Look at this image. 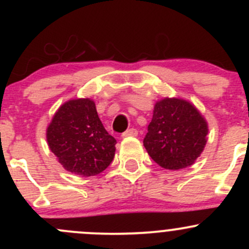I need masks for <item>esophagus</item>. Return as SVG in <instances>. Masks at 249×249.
<instances>
[{
	"label": "esophagus",
	"mask_w": 249,
	"mask_h": 249,
	"mask_svg": "<svg viewBox=\"0 0 249 249\" xmlns=\"http://www.w3.org/2000/svg\"><path fill=\"white\" fill-rule=\"evenodd\" d=\"M137 134H139V132H137L136 129H129V130H126V131H125L122 136L123 137H135V136H137Z\"/></svg>",
	"instance_id": "esophagus-1"
}]
</instances>
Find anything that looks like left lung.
Masks as SVG:
<instances>
[{"mask_svg": "<svg viewBox=\"0 0 249 249\" xmlns=\"http://www.w3.org/2000/svg\"><path fill=\"white\" fill-rule=\"evenodd\" d=\"M207 134V122L194 105L165 97L154 105L143 145L159 166L175 171L194 164L203 152Z\"/></svg>", "mask_w": 249, "mask_h": 249, "instance_id": "left-lung-1", "label": "left lung"}]
</instances>
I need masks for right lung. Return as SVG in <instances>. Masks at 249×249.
<instances>
[{"mask_svg":"<svg viewBox=\"0 0 249 249\" xmlns=\"http://www.w3.org/2000/svg\"><path fill=\"white\" fill-rule=\"evenodd\" d=\"M47 142L66 171L90 177L106 170L117 141L102 125L95 102L69 100L55 112L47 127Z\"/></svg>","mask_w":249,"mask_h":249,"instance_id":"add662e5","label":"right lung"}]
</instances>
